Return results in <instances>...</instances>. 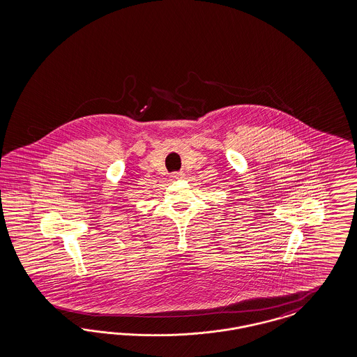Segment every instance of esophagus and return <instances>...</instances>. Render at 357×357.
Listing matches in <instances>:
<instances>
[{
  "instance_id": "1",
  "label": "esophagus",
  "mask_w": 357,
  "mask_h": 357,
  "mask_svg": "<svg viewBox=\"0 0 357 357\" xmlns=\"http://www.w3.org/2000/svg\"><path fill=\"white\" fill-rule=\"evenodd\" d=\"M173 179H179V178H182L183 176V174L182 173H173L170 175Z\"/></svg>"
}]
</instances>
